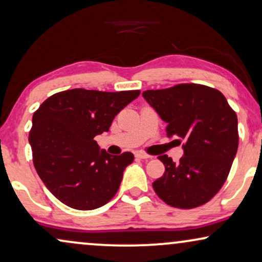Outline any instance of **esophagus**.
<instances>
[{"label":"esophagus","mask_w":262,"mask_h":262,"mask_svg":"<svg viewBox=\"0 0 262 262\" xmlns=\"http://www.w3.org/2000/svg\"><path fill=\"white\" fill-rule=\"evenodd\" d=\"M135 156H137L138 158H141V160H150V158H152V156L145 154V152H137Z\"/></svg>","instance_id":"obj_1"}]
</instances>
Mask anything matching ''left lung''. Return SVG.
<instances>
[{"instance_id":"8db88e82","label":"left lung","mask_w":262,"mask_h":262,"mask_svg":"<svg viewBox=\"0 0 262 262\" xmlns=\"http://www.w3.org/2000/svg\"><path fill=\"white\" fill-rule=\"evenodd\" d=\"M167 123V135L183 144L175 163L167 155L163 177L154 181L157 196L171 207L191 209L210 201L226 181L238 148L237 115L217 89L183 83L142 93Z\"/></svg>"}]
</instances>
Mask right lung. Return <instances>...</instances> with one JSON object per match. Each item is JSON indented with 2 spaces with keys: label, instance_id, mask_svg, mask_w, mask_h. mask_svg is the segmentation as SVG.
<instances>
[{
  "label": "right lung",
  "instance_id": "add662e5",
  "mask_svg": "<svg viewBox=\"0 0 262 262\" xmlns=\"http://www.w3.org/2000/svg\"><path fill=\"white\" fill-rule=\"evenodd\" d=\"M139 94L76 88L53 94L35 111L29 134L34 165L61 203L92 210L115 196L134 155L111 156L94 138L108 132L115 116Z\"/></svg>",
  "mask_w": 262,
  "mask_h": 262
}]
</instances>
